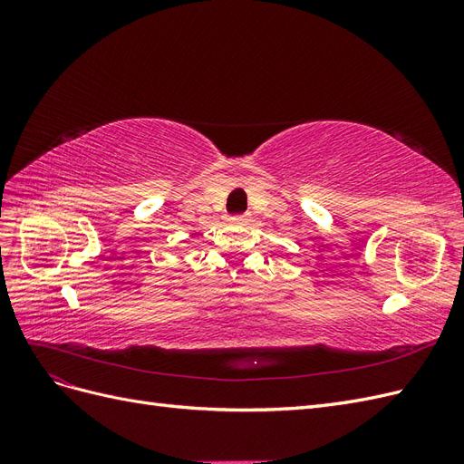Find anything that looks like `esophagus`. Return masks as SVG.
Here are the masks:
<instances>
[{
    "mask_svg": "<svg viewBox=\"0 0 464 464\" xmlns=\"http://www.w3.org/2000/svg\"><path fill=\"white\" fill-rule=\"evenodd\" d=\"M247 218H249V217L244 215V213H242V215H230V217H228V222H230V224H246Z\"/></svg>",
    "mask_w": 464,
    "mask_h": 464,
    "instance_id": "1",
    "label": "esophagus"
}]
</instances>
